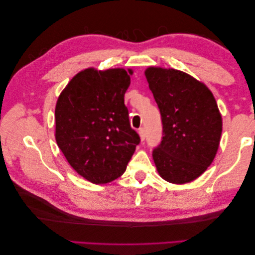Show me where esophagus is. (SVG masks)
Instances as JSON below:
<instances>
[{
  "instance_id": "obj_1",
  "label": "esophagus",
  "mask_w": 255,
  "mask_h": 255,
  "mask_svg": "<svg viewBox=\"0 0 255 255\" xmlns=\"http://www.w3.org/2000/svg\"><path fill=\"white\" fill-rule=\"evenodd\" d=\"M138 132H139V136H140V139H141V141H144V139H145L144 129H143V128H140Z\"/></svg>"
}]
</instances>
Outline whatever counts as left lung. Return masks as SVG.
Returning a JSON list of instances; mask_svg holds the SVG:
<instances>
[{
	"label": "left lung",
	"mask_w": 255,
	"mask_h": 255,
	"mask_svg": "<svg viewBox=\"0 0 255 255\" xmlns=\"http://www.w3.org/2000/svg\"><path fill=\"white\" fill-rule=\"evenodd\" d=\"M161 114L163 137L152 156L160 176L173 184L196 180L213 163L223 119L204 83L175 69L144 71Z\"/></svg>",
	"instance_id": "left-lung-1"
}]
</instances>
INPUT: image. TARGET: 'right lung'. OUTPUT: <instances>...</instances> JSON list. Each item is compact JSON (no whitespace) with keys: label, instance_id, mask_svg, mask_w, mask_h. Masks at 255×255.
Here are the masks:
<instances>
[{"label":"right lung","instance_id":"1","mask_svg":"<svg viewBox=\"0 0 255 255\" xmlns=\"http://www.w3.org/2000/svg\"><path fill=\"white\" fill-rule=\"evenodd\" d=\"M131 74V69H85L58 97V147L75 172L94 184L122 176L140 142L124 101Z\"/></svg>","mask_w":255,"mask_h":255}]
</instances>
